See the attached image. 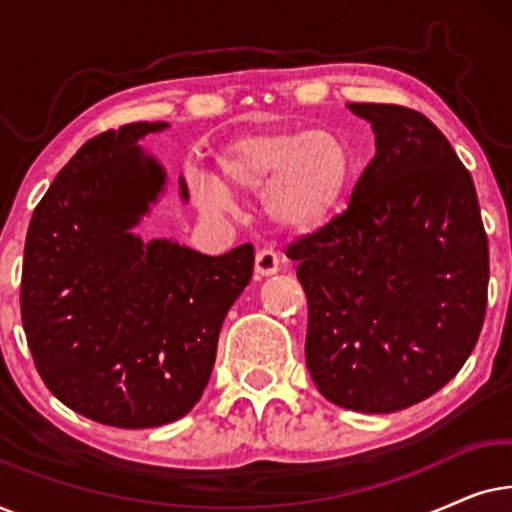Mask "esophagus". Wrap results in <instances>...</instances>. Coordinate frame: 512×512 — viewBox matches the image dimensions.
<instances>
[{"mask_svg":"<svg viewBox=\"0 0 512 512\" xmlns=\"http://www.w3.org/2000/svg\"><path fill=\"white\" fill-rule=\"evenodd\" d=\"M279 265H282V258H279L277 251L272 249H261L256 254V275L258 277H270L275 275L279 270Z\"/></svg>","mask_w":512,"mask_h":512,"instance_id":"esophagus-1","label":"esophagus"}]
</instances>
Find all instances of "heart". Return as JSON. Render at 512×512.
Segmentation results:
<instances>
[{
  "label": "heart",
  "mask_w": 512,
  "mask_h": 512,
  "mask_svg": "<svg viewBox=\"0 0 512 512\" xmlns=\"http://www.w3.org/2000/svg\"><path fill=\"white\" fill-rule=\"evenodd\" d=\"M216 181L230 193L263 188L265 216L279 228L305 233L338 212L352 181V153L340 137L321 130L242 135L216 156ZM220 189L202 186V202L226 207Z\"/></svg>",
  "instance_id": "1"
}]
</instances>
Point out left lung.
<instances>
[{"label": "left lung", "instance_id": "8db88e82", "mask_svg": "<svg viewBox=\"0 0 512 512\" xmlns=\"http://www.w3.org/2000/svg\"><path fill=\"white\" fill-rule=\"evenodd\" d=\"M375 158L342 214L286 256L307 296L305 361L328 401L396 412L443 389L480 338L489 249L471 172L424 114L347 104Z\"/></svg>", "mask_w": 512, "mask_h": 512}]
</instances>
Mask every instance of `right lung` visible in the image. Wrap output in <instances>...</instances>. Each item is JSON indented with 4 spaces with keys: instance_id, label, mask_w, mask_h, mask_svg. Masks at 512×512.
I'll list each match as a JSON object with an SVG mask.
<instances>
[{
    "instance_id": "right-lung-1",
    "label": "right lung",
    "mask_w": 512,
    "mask_h": 512,
    "mask_svg": "<svg viewBox=\"0 0 512 512\" xmlns=\"http://www.w3.org/2000/svg\"><path fill=\"white\" fill-rule=\"evenodd\" d=\"M163 128L128 123L88 139L25 237L20 317L34 366L67 408L118 429L191 412L223 319L254 272L251 244L205 256L130 230L165 188L163 165L137 142Z\"/></svg>"
}]
</instances>
